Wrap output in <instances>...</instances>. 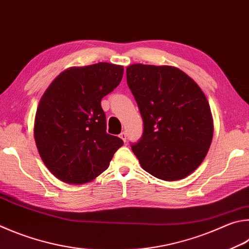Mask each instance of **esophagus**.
<instances>
[{
	"mask_svg": "<svg viewBox=\"0 0 249 249\" xmlns=\"http://www.w3.org/2000/svg\"><path fill=\"white\" fill-rule=\"evenodd\" d=\"M120 137L123 139V142H126V133L125 132H122L121 134H120Z\"/></svg>",
	"mask_w": 249,
	"mask_h": 249,
	"instance_id": "1",
	"label": "esophagus"
}]
</instances>
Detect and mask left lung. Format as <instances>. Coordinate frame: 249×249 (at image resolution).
<instances>
[{"mask_svg": "<svg viewBox=\"0 0 249 249\" xmlns=\"http://www.w3.org/2000/svg\"><path fill=\"white\" fill-rule=\"evenodd\" d=\"M126 78L143 121L142 136L132 144L142 168L163 180L186 178L205 159L213 136L205 93L173 66L133 64Z\"/></svg>", "mask_w": 249, "mask_h": 249, "instance_id": "obj_1", "label": "left lung"}]
</instances>
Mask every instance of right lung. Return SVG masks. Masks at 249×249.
I'll use <instances>...</instances> for the list:
<instances>
[{"instance_id": "add662e5", "label": "right lung", "mask_w": 249, "mask_h": 249, "mask_svg": "<svg viewBox=\"0 0 249 249\" xmlns=\"http://www.w3.org/2000/svg\"><path fill=\"white\" fill-rule=\"evenodd\" d=\"M124 67L110 63L71 67L40 99L34 135L50 172L65 183L85 184L110 165L123 140L107 133L102 98L120 85Z\"/></svg>"}]
</instances>
